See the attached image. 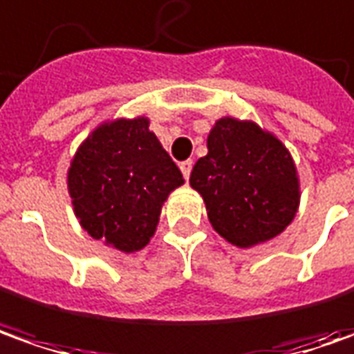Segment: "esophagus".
Here are the masks:
<instances>
[{
    "label": "esophagus",
    "mask_w": 354,
    "mask_h": 354,
    "mask_svg": "<svg viewBox=\"0 0 354 354\" xmlns=\"http://www.w3.org/2000/svg\"><path fill=\"white\" fill-rule=\"evenodd\" d=\"M192 166H194L192 160H184V162H180V170H182V174H184L186 180H188L189 174H192Z\"/></svg>",
    "instance_id": "34e87169"
}]
</instances>
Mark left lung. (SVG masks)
<instances>
[{"mask_svg": "<svg viewBox=\"0 0 354 354\" xmlns=\"http://www.w3.org/2000/svg\"><path fill=\"white\" fill-rule=\"evenodd\" d=\"M189 186L203 198L212 227L239 249L278 237L299 207L298 170L286 145L235 117L215 121Z\"/></svg>", "mask_w": 354, "mask_h": 354, "instance_id": "obj_1", "label": "left lung"}]
</instances>
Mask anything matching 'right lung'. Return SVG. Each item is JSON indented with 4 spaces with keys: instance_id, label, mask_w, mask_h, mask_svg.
I'll use <instances>...</instances> for the list:
<instances>
[{
    "instance_id": "1",
    "label": "right lung",
    "mask_w": 354,
    "mask_h": 354,
    "mask_svg": "<svg viewBox=\"0 0 354 354\" xmlns=\"http://www.w3.org/2000/svg\"><path fill=\"white\" fill-rule=\"evenodd\" d=\"M66 182L82 229L129 254L149 245L165 201L184 178L140 115L93 129L74 154Z\"/></svg>"
}]
</instances>
